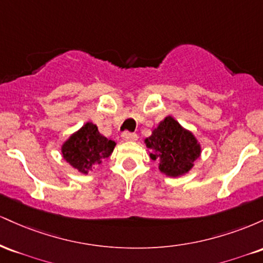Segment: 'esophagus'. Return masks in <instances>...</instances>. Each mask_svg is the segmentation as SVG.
Instances as JSON below:
<instances>
[{
	"mask_svg": "<svg viewBox=\"0 0 263 263\" xmlns=\"http://www.w3.org/2000/svg\"><path fill=\"white\" fill-rule=\"evenodd\" d=\"M122 140L126 141V142H134V141L137 140V135L132 134V132L126 131V132H123V134H122Z\"/></svg>",
	"mask_w": 263,
	"mask_h": 263,
	"instance_id": "34e87169",
	"label": "esophagus"
}]
</instances>
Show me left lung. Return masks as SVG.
Listing matches in <instances>:
<instances>
[{
	"instance_id": "left-lung-1",
	"label": "left lung",
	"mask_w": 263,
	"mask_h": 263,
	"mask_svg": "<svg viewBox=\"0 0 263 263\" xmlns=\"http://www.w3.org/2000/svg\"><path fill=\"white\" fill-rule=\"evenodd\" d=\"M149 157L158 161V168L168 177L186 174L200 157L201 147L192 132L180 126L172 116H167L144 140Z\"/></svg>"
}]
</instances>
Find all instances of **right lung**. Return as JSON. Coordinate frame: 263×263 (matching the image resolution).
<instances>
[{
  "label": "right lung",
  "mask_w": 263,
  "mask_h": 263,
  "mask_svg": "<svg viewBox=\"0 0 263 263\" xmlns=\"http://www.w3.org/2000/svg\"><path fill=\"white\" fill-rule=\"evenodd\" d=\"M115 146L114 141L99 132L98 126L86 122L63 143L62 155L71 167L87 174L92 165L101 164L102 159L111 156Z\"/></svg>",
  "instance_id": "1"
}]
</instances>
